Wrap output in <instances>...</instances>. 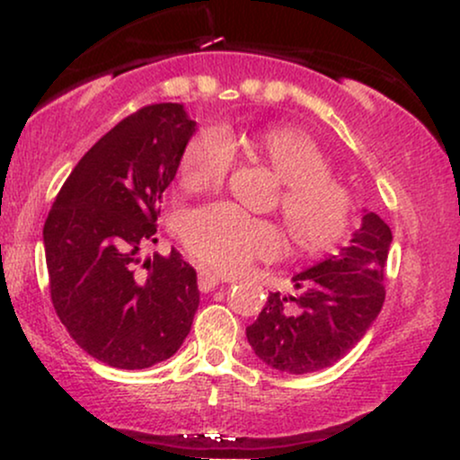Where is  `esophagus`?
Listing matches in <instances>:
<instances>
[{"label": "esophagus", "instance_id": "34e87169", "mask_svg": "<svg viewBox=\"0 0 460 460\" xmlns=\"http://www.w3.org/2000/svg\"><path fill=\"white\" fill-rule=\"evenodd\" d=\"M220 283H223V281H220L218 274H214L209 270L199 272V289H200V292H212V289L218 288Z\"/></svg>", "mask_w": 460, "mask_h": 460}]
</instances>
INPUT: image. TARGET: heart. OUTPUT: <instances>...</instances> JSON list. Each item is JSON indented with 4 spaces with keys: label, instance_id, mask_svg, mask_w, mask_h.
Listing matches in <instances>:
<instances>
[{
    "label": "heart",
    "instance_id": "obj_1",
    "mask_svg": "<svg viewBox=\"0 0 460 460\" xmlns=\"http://www.w3.org/2000/svg\"><path fill=\"white\" fill-rule=\"evenodd\" d=\"M283 183L281 214L294 244L307 255H324L346 240L355 218V200L344 183L332 179L329 155L296 128H268L252 140ZM235 162V145L225 129H203L188 142L181 157V181L188 190L220 186ZM186 244L214 270L234 274L255 260H274L283 237L272 223L255 220L234 205L200 208L186 220Z\"/></svg>",
    "mask_w": 460,
    "mask_h": 460
}]
</instances>
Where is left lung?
I'll return each mask as SVG.
<instances>
[{
    "label": "left lung",
    "mask_w": 460,
    "mask_h": 460,
    "mask_svg": "<svg viewBox=\"0 0 460 460\" xmlns=\"http://www.w3.org/2000/svg\"><path fill=\"white\" fill-rule=\"evenodd\" d=\"M389 246L387 223L374 212L363 214L350 246L294 274L296 296L270 292L246 329L255 355L288 374L318 372L340 361L381 314Z\"/></svg>",
    "instance_id": "left-lung-1"
}]
</instances>
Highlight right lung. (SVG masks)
Returning <instances> with one entry per match:
<instances>
[{
    "instance_id": "1",
    "label": "right lung",
    "mask_w": 460,
    "mask_h": 460,
    "mask_svg": "<svg viewBox=\"0 0 460 460\" xmlns=\"http://www.w3.org/2000/svg\"><path fill=\"white\" fill-rule=\"evenodd\" d=\"M197 123L181 103L146 105L93 146L45 220L51 303L88 355L145 369L179 350L199 309L197 270L171 255L140 261L157 242L164 190Z\"/></svg>"
}]
</instances>
